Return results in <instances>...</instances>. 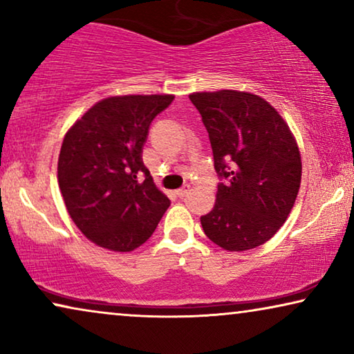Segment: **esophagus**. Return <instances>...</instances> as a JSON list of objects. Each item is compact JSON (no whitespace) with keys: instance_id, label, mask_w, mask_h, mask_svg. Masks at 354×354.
<instances>
[{"instance_id":"34e87169","label":"esophagus","mask_w":354,"mask_h":354,"mask_svg":"<svg viewBox=\"0 0 354 354\" xmlns=\"http://www.w3.org/2000/svg\"><path fill=\"white\" fill-rule=\"evenodd\" d=\"M188 192H190V187H182V188H178V190H176V196L183 198L188 195Z\"/></svg>"}]
</instances>
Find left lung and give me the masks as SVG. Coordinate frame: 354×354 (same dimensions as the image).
<instances>
[{
  "label": "left lung",
  "instance_id": "obj_1",
  "mask_svg": "<svg viewBox=\"0 0 354 354\" xmlns=\"http://www.w3.org/2000/svg\"><path fill=\"white\" fill-rule=\"evenodd\" d=\"M209 133L221 182L201 225L227 251L272 239L292 211L301 183V158L288 125L268 101L235 90L190 95Z\"/></svg>",
  "mask_w": 354,
  "mask_h": 354
}]
</instances>
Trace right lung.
<instances>
[{
	"instance_id": "right-lung-1",
	"label": "right lung",
	"mask_w": 354,
	"mask_h": 354,
	"mask_svg": "<svg viewBox=\"0 0 354 354\" xmlns=\"http://www.w3.org/2000/svg\"><path fill=\"white\" fill-rule=\"evenodd\" d=\"M172 101V95L111 96L66 133L57 182L74 224L98 246L138 248L171 205L142 153L153 119Z\"/></svg>"
}]
</instances>
